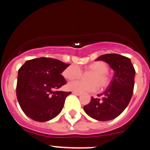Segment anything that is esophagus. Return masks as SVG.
Returning a JSON list of instances; mask_svg holds the SVG:
<instances>
[{"mask_svg":"<svg viewBox=\"0 0 150 150\" xmlns=\"http://www.w3.org/2000/svg\"><path fill=\"white\" fill-rule=\"evenodd\" d=\"M72 93L74 94V95H77V96H79V95H81L80 93H79V92H76V91H73Z\"/></svg>","mask_w":150,"mask_h":150,"instance_id":"1","label":"esophagus"}]
</instances>
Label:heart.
I'll list each match as a JSON object with an SVG mask.
<instances>
[{"label":"heart","instance_id":"b5f03b06","mask_svg":"<svg viewBox=\"0 0 150 150\" xmlns=\"http://www.w3.org/2000/svg\"><path fill=\"white\" fill-rule=\"evenodd\" d=\"M87 71L93 73L89 77L91 82L86 83L82 80L71 81L67 84V87L69 90L76 91L79 93H83L86 91H94L97 88L101 89L107 88L110 83V77L108 75L109 67L104 62L98 61L90 64L86 68ZM82 75L81 69L76 64L69 66L63 71L64 77L67 79H76Z\"/></svg>","mask_w":150,"mask_h":150}]
</instances>
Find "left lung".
I'll return each mask as SVG.
<instances>
[{"label": "left lung", "mask_w": 150, "mask_h": 150, "mask_svg": "<svg viewBox=\"0 0 150 150\" xmlns=\"http://www.w3.org/2000/svg\"><path fill=\"white\" fill-rule=\"evenodd\" d=\"M97 61L107 62L115 71L110 84L105 91L91 98L84 111L98 121H109L120 116L129 104L134 86L135 70L130 59L119 54H105Z\"/></svg>", "instance_id": "8db88e82"}]
</instances>
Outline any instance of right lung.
Returning <instances> with one entry per match:
<instances>
[{"label": "right lung", "mask_w": 150, "mask_h": 150, "mask_svg": "<svg viewBox=\"0 0 150 150\" xmlns=\"http://www.w3.org/2000/svg\"><path fill=\"white\" fill-rule=\"evenodd\" d=\"M70 64L50 58L26 61L18 71L16 96L18 104L29 118L47 122L62 111L71 92L57 91L67 83L62 76Z\"/></svg>", "instance_id": "1"}]
</instances>
